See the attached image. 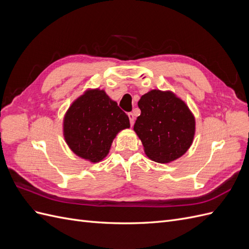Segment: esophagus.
Here are the masks:
<instances>
[{"label": "esophagus", "mask_w": 249, "mask_h": 249, "mask_svg": "<svg viewBox=\"0 0 249 249\" xmlns=\"http://www.w3.org/2000/svg\"><path fill=\"white\" fill-rule=\"evenodd\" d=\"M127 116H129V118H130V124H131V125L133 126V125H134V120H135L134 114L131 112V113H129V114H127Z\"/></svg>", "instance_id": "obj_1"}]
</instances>
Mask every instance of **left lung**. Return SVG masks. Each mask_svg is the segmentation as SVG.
Returning a JSON list of instances; mask_svg holds the SVG:
<instances>
[{
  "instance_id": "obj_1",
  "label": "left lung",
  "mask_w": 249,
  "mask_h": 249,
  "mask_svg": "<svg viewBox=\"0 0 249 249\" xmlns=\"http://www.w3.org/2000/svg\"><path fill=\"white\" fill-rule=\"evenodd\" d=\"M141 114L134 131L145 155L158 163L176 161L193 143L195 117L188 105L175 92L153 89L138 102Z\"/></svg>"
}]
</instances>
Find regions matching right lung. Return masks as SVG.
<instances>
[{
	"label": "right lung",
	"instance_id": "1",
	"mask_svg": "<svg viewBox=\"0 0 249 249\" xmlns=\"http://www.w3.org/2000/svg\"><path fill=\"white\" fill-rule=\"evenodd\" d=\"M130 119L104 89L88 88L74 100L63 117V137L81 159L97 163L109 154L117 134Z\"/></svg>",
	"mask_w": 249,
	"mask_h": 249
}]
</instances>
